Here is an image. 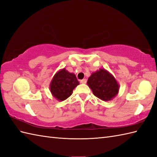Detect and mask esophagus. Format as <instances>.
<instances>
[{"label":"esophagus","instance_id":"34e87169","mask_svg":"<svg viewBox=\"0 0 157 157\" xmlns=\"http://www.w3.org/2000/svg\"><path fill=\"white\" fill-rule=\"evenodd\" d=\"M80 82L82 84H86V82H87V79H83L82 80H80Z\"/></svg>","mask_w":157,"mask_h":157}]
</instances>
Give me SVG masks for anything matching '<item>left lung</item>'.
<instances>
[{
  "mask_svg": "<svg viewBox=\"0 0 157 157\" xmlns=\"http://www.w3.org/2000/svg\"><path fill=\"white\" fill-rule=\"evenodd\" d=\"M87 84L94 96L103 101H109L117 95L119 84L107 70L100 69L89 77Z\"/></svg>",
  "mask_w": 157,
  "mask_h": 157,
  "instance_id": "1",
  "label": "left lung"
}]
</instances>
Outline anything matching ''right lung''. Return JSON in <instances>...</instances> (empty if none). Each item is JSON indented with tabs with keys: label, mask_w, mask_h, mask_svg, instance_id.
Returning <instances> with one entry per match:
<instances>
[{
	"label": "right lung",
	"mask_w": 157,
	"mask_h": 157,
	"mask_svg": "<svg viewBox=\"0 0 157 157\" xmlns=\"http://www.w3.org/2000/svg\"><path fill=\"white\" fill-rule=\"evenodd\" d=\"M79 84L74 73L63 68L53 76L50 84V91L53 97L59 101H63L72 94L73 89Z\"/></svg>",
	"instance_id": "obj_1"
}]
</instances>
